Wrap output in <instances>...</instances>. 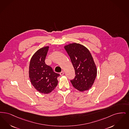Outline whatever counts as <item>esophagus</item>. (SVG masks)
<instances>
[{
	"instance_id": "34e87169",
	"label": "esophagus",
	"mask_w": 129,
	"mask_h": 129,
	"mask_svg": "<svg viewBox=\"0 0 129 129\" xmlns=\"http://www.w3.org/2000/svg\"><path fill=\"white\" fill-rule=\"evenodd\" d=\"M60 75H61V76H62V75H63V74H64V71H62V72H61V73H60Z\"/></svg>"
}]
</instances>
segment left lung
<instances>
[{"mask_svg": "<svg viewBox=\"0 0 129 129\" xmlns=\"http://www.w3.org/2000/svg\"><path fill=\"white\" fill-rule=\"evenodd\" d=\"M75 71V79L71 80L73 87L80 91L89 90L94 82L97 69L89 50L79 43L64 46Z\"/></svg>", "mask_w": 129, "mask_h": 129, "instance_id": "obj_1", "label": "left lung"}]
</instances>
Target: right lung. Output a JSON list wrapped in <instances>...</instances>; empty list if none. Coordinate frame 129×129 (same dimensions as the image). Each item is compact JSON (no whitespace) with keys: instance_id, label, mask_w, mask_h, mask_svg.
I'll return each instance as SVG.
<instances>
[{"instance_id":"obj_1","label":"right lung","mask_w":129,"mask_h":129,"mask_svg":"<svg viewBox=\"0 0 129 129\" xmlns=\"http://www.w3.org/2000/svg\"><path fill=\"white\" fill-rule=\"evenodd\" d=\"M49 46L37 50L31 57L29 66V77L32 85L40 93L48 94L57 84L59 74L53 71L51 67L45 62Z\"/></svg>"}]
</instances>
